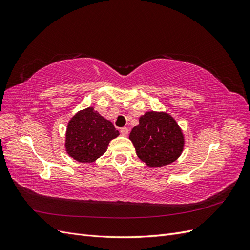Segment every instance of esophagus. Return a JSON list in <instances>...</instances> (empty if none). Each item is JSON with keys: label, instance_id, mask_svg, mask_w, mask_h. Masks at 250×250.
<instances>
[{"label": "esophagus", "instance_id": "obj_1", "mask_svg": "<svg viewBox=\"0 0 250 250\" xmlns=\"http://www.w3.org/2000/svg\"><path fill=\"white\" fill-rule=\"evenodd\" d=\"M120 131H121V133H122L123 135H125V137H126V135H128V133H129V129H128L127 127H123V128H121Z\"/></svg>", "mask_w": 250, "mask_h": 250}]
</instances>
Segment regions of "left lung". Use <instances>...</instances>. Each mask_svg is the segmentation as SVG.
I'll return each instance as SVG.
<instances>
[{
	"label": "left lung",
	"mask_w": 250,
	"mask_h": 250,
	"mask_svg": "<svg viewBox=\"0 0 250 250\" xmlns=\"http://www.w3.org/2000/svg\"><path fill=\"white\" fill-rule=\"evenodd\" d=\"M129 139L142 162L150 168L172 164L183 153L185 137L177 122L164 111H147Z\"/></svg>",
	"instance_id": "1"
}]
</instances>
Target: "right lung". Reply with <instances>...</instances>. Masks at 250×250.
<instances>
[{"instance_id": "obj_1", "label": "right lung", "mask_w": 250, "mask_h": 250, "mask_svg": "<svg viewBox=\"0 0 250 250\" xmlns=\"http://www.w3.org/2000/svg\"><path fill=\"white\" fill-rule=\"evenodd\" d=\"M119 131L94 107L78 111L67 124L65 151L79 163H93L106 152L108 144Z\"/></svg>"}]
</instances>
